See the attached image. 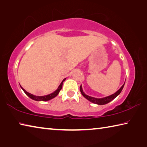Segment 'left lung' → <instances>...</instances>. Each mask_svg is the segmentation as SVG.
I'll return each mask as SVG.
<instances>
[{"label":"left lung","mask_w":147,"mask_h":147,"mask_svg":"<svg viewBox=\"0 0 147 147\" xmlns=\"http://www.w3.org/2000/svg\"><path fill=\"white\" fill-rule=\"evenodd\" d=\"M125 83V82H124ZM124 83L123 86H121V88L119 89V90L115 92V93L111 94V95H109L108 96H106V97H104V98H94V97H92V96H88L86 94V93H84L83 91V89L82 88V85L80 86V92L82 95L85 97L86 99H88V100H89L91 102H93L94 104H98V105H104V104H106L109 103V102H111V100H113L114 98H116L117 96L119 94L121 93V92L123 90V89L124 88Z\"/></svg>","instance_id":"1"}]
</instances>
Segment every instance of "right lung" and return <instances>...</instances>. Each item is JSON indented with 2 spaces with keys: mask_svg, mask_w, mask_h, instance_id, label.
<instances>
[{
  "mask_svg": "<svg viewBox=\"0 0 147 147\" xmlns=\"http://www.w3.org/2000/svg\"><path fill=\"white\" fill-rule=\"evenodd\" d=\"M65 78L63 80V81L61 82L60 85L59 86L58 89H57L55 91H54L53 93H52L49 94H47V95H45V96H36V95H34V94H32L31 93H28V92H27L25 90V89H24L21 86V88L23 89V90L24 91V92L25 93L26 95H28L30 98L33 99V100H36V101H48L49 100H51V99H52V98L56 97V96L58 95V93H59V91H60V90L62 88V86H63V82L65 81Z\"/></svg>",
  "mask_w": 147,
  "mask_h": 147,
  "instance_id": "obj_1",
  "label": "right lung"
}]
</instances>
